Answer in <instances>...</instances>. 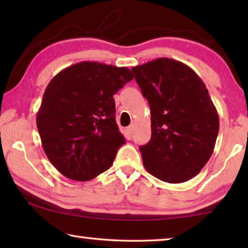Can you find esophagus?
Returning a JSON list of instances; mask_svg holds the SVG:
<instances>
[{"instance_id":"esophagus-1","label":"esophagus","mask_w":248,"mask_h":248,"mask_svg":"<svg viewBox=\"0 0 248 248\" xmlns=\"http://www.w3.org/2000/svg\"><path fill=\"white\" fill-rule=\"evenodd\" d=\"M133 130H134V124H130L129 127L127 128V132H128L129 136H131L132 132H133Z\"/></svg>"}]
</instances>
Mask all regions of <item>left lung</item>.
I'll list each match as a JSON object with an SVG mask.
<instances>
[{
    "label": "left lung",
    "instance_id": "obj_1",
    "mask_svg": "<svg viewBox=\"0 0 248 248\" xmlns=\"http://www.w3.org/2000/svg\"><path fill=\"white\" fill-rule=\"evenodd\" d=\"M132 71L151 109V140L140 146L145 170L163 182H187L207 164L219 133L207 87L174 59L158 58Z\"/></svg>",
    "mask_w": 248,
    "mask_h": 248
}]
</instances>
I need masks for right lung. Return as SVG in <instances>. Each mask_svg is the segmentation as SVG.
I'll list each match as a JSON object with an SVG mask.
<instances>
[{"mask_svg":"<svg viewBox=\"0 0 248 248\" xmlns=\"http://www.w3.org/2000/svg\"><path fill=\"white\" fill-rule=\"evenodd\" d=\"M132 78L127 68L83 61L49 82L36 123L46 155L65 177L86 182L112 165L125 143L114 95Z\"/></svg>","mask_w":248,"mask_h":248,"instance_id":"1","label":"right lung"}]
</instances>
